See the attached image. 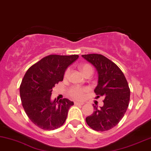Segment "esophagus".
I'll use <instances>...</instances> for the list:
<instances>
[{
  "mask_svg": "<svg viewBox=\"0 0 151 151\" xmlns=\"http://www.w3.org/2000/svg\"><path fill=\"white\" fill-rule=\"evenodd\" d=\"M83 104H84V103H81V102H77V101L74 102V105H76V106H79V105L82 106V105H83Z\"/></svg>",
  "mask_w": 151,
  "mask_h": 151,
  "instance_id": "obj_1",
  "label": "esophagus"
}]
</instances>
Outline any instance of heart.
<instances>
[{
    "mask_svg": "<svg viewBox=\"0 0 151 151\" xmlns=\"http://www.w3.org/2000/svg\"><path fill=\"white\" fill-rule=\"evenodd\" d=\"M80 69L83 72L85 75H87L88 73H92L93 72V69L92 66L89 64H82L80 65ZM70 73V68H68L64 72L63 77L65 79H67L69 77ZM90 88L86 86H72L68 89V94L70 97L73 98L74 99L81 100L83 99L85 96V94L89 92Z\"/></svg>",
    "mask_w": 151,
    "mask_h": 151,
    "instance_id": "obj_1",
    "label": "heart"
}]
</instances>
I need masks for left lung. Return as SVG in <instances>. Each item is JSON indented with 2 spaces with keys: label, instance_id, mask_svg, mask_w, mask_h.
Masks as SVG:
<instances>
[{
  "label": "left lung",
  "instance_id": "obj_1",
  "mask_svg": "<svg viewBox=\"0 0 151 151\" xmlns=\"http://www.w3.org/2000/svg\"><path fill=\"white\" fill-rule=\"evenodd\" d=\"M92 63L99 75L94 92L104 97V106L86 118V123L96 131H106L117 125L127 110L130 90L127 80L120 68L108 58L99 54L81 55Z\"/></svg>",
  "mask_w": 151,
  "mask_h": 151
}]
</instances>
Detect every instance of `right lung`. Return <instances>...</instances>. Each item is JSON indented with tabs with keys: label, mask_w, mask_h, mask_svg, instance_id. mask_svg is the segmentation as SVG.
<instances>
[{
	"label": "right lung",
	"mask_w": 151,
	"mask_h": 151,
	"mask_svg": "<svg viewBox=\"0 0 151 151\" xmlns=\"http://www.w3.org/2000/svg\"><path fill=\"white\" fill-rule=\"evenodd\" d=\"M79 55H50L27 70L20 86L22 105L29 119L43 130L61 127L74 103L68 99L51 101L52 88L63 81L64 72Z\"/></svg>",
	"instance_id": "add662e5"
}]
</instances>
